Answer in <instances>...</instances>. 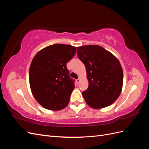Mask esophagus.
Returning a JSON list of instances; mask_svg holds the SVG:
<instances>
[{"label": "esophagus", "instance_id": "obj_1", "mask_svg": "<svg viewBox=\"0 0 149 149\" xmlns=\"http://www.w3.org/2000/svg\"><path fill=\"white\" fill-rule=\"evenodd\" d=\"M76 83L77 84H79V82H80V78H78V79H77L76 80Z\"/></svg>", "mask_w": 149, "mask_h": 149}]
</instances>
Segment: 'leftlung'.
Segmentation results:
<instances>
[{
  "mask_svg": "<svg viewBox=\"0 0 149 149\" xmlns=\"http://www.w3.org/2000/svg\"><path fill=\"white\" fill-rule=\"evenodd\" d=\"M77 54L86 70L88 88L82 93L87 104L94 109L111 105L120 94L123 71L113 54L101 46L77 47Z\"/></svg>",
  "mask_w": 149,
  "mask_h": 149,
  "instance_id": "8db88e82",
  "label": "left lung"
}]
</instances>
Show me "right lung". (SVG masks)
<instances>
[{
    "mask_svg": "<svg viewBox=\"0 0 149 149\" xmlns=\"http://www.w3.org/2000/svg\"><path fill=\"white\" fill-rule=\"evenodd\" d=\"M76 47L54 44L36 54L29 70L31 93L47 109L59 111L68 104L74 88L66 63L74 56Z\"/></svg>",
    "mask_w": 149,
    "mask_h": 149,
    "instance_id": "1",
    "label": "right lung"
}]
</instances>
